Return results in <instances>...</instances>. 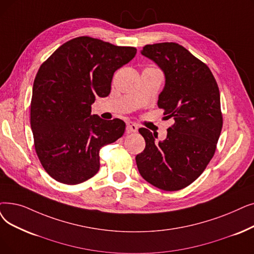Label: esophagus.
Instances as JSON below:
<instances>
[{
    "mask_svg": "<svg viewBox=\"0 0 254 254\" xmlns=\"http://www.w3.org/2000/svg\"><path fill=\"white\" fill-rule=\"evenodd\" d=\"M127 134H131V133H137L138 130V126L136 124H133V123H127Z\"/></svg>",
    "mask_w": 254,
    "mask_h": 254,
    "instance_id": "esophagus-1",
    "label": "esophagus"
}]
</instances>
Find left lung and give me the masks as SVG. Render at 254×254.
Wrapping results in <instances>:
<instances>
[{
	"instance_id": "8db88e82",
	"label": "left lung",
	"mask_w": 254,
	"mask_h": 254,
	"mask_svg": "<svg viewBox=\"0 0 254 254\" xmlns=\"http://www.w3.org/2000/svg\"><path fill=\"white\" fill-rule=\"evenodd\" d=\"M165 74L158 107L174 124L167 137L139 128L145 148L136 156L141 176L164 191L186 188L199 178L214 157L222 129L217 82L207 65L175 42L147 45L141 51Z\"/></svg>"
}]
</instances>
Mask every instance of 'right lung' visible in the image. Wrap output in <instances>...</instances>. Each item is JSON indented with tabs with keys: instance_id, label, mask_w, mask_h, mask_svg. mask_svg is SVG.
<instances>
[{
	"instance_id": "add662e5",
	"label": "right lung",
	"mask_w": 254,
	"mask_h": 254,
	"mask_svg": "<svg viewBox=\"0 0 254 254\" xmlns=\"http://www.w3.org/2000/svg\"><path fill=\"white\" fill-rule=\"evenodd\" d=\"M137 50L81 36L43 62L33 84L31 128L42 167L57 182L81 184L100 170V149L124 135L125 121L91 115L111 91L114 72Z\"/></svg>"
}]
</instances>
